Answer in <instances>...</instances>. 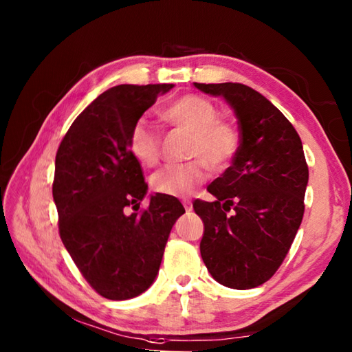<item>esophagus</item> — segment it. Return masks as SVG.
Here are the masks:
<instances>
[{
	"label": "esophagus",
	"instance_id": "1",
	"mask_svg": "<svg viewBox=\"0 0 352 352\" xmlns=\"http://www.w3.org/2000/svg\"><path fill=\"white\" fill-rule=\"evenodd\" d=\"M183 206H184V210H186V212L192 211V204H190L189 200H184V201H183Z\"/></svg>",
	"mask_w": 352,
	"mask_h": 352
}]
</instances>
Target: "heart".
Listing matches in <instances>:
<instances>
[{"mask_svg": "<svg viewBox=\"0 0 352 352\" xmlns=\"http://www.w3.org/2000/svg\"><path fill=\"white\" fill-rule=\"evenodd\" d=\"M219 111L210 100L186 94L163 110L166 121L192 133L190 157L200 158L184 164H168L151 177L155 192L169 197L189 195L206 180V164L212 170H223L239 152V133L230 122L217 119ZM130 152L141 164L153 166L160 158L162 140L146 119L136 121L130 132Z\"/></svg>", "mask_w": 352, "mask_h": 352, "instance_id": "obj_1", "label": "heart"}]
</instances>
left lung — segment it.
I'll list each match as a JSON object with an SVG mask.
<instances>
[{"label": "left lung", "mask_w": 352, "mask_h": 352, "mask_svg": "<svg viewBox=\"0 0 352 352\" xmlns=\"http://www.w3.org/2000/svg\"><path fill=\"white\" fill-rule=\"evenodd\" d=\"M223 98L237 118L239 152L208 186L216 200H195L204 220L200 254L225 287L245 290L275 275L305 214L309 169L300 136L269 99L242 83H195Z\"/></svg>", "instance_id": "obj_1"}]
</instances>
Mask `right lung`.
I'll use <instances>...</instances> for the list:
<instances>
[{
	"label": "right lung",
	"instance_id": "right-lung-1",
	"mask_svg": "<svg viewBox=\"0 0 352 352\" xmlns=\"http://www.w3.org/2000/svg\"><path fill=\"white\" fill-rule=\"evenodd\" d=\"M174 83L118 85L83 110L56 155L52 197L65 248L83 278L109 300H130L153 284L166 242L184 214L180 200L147 194L130 132L160 94ZM136 211V210H135Z\"/></svg>",
	"mask_w": 352,
	"mask_h": 352
}]
</instances>
